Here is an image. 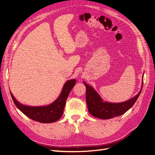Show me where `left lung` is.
I'll use <instances>...</instances> for the list:
<instances>
[{
    "instance_id": "8db88e82",
    "label": "left lung",
    "mask_w": 155,
    "mask_h": 155,
    "mask_svg": "<svg viewBox=\"0 0 155 155\" xmlns=\"http://www.w3.org/2000/svg\"><path fill=\"white\" fill-rule=\"evenodd\" d=\"M86 87V103L89 113L97 118L107 120L116 116H119L130 109L137 100L142 90V88L139 93L129 100L122 103H109L104 101L97 92L92 87L83 82Z\"/></svg>"
}]
</instances>
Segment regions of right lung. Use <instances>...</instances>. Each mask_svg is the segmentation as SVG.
Returning <instances> with one entry per match:
<instances>
[{"instance_id":"right-lung-1","label":"right lung","mask_w":155,"mask_h":155,"mask_svg":"<svg viewBox=\"0 0 155 155\" xmlns=\"http://www.w3.org/2000/svg\"><path fill=\"white\" fill-rule=\"evenodd\" d=\"M76 79L68 80L64 83L61 93L55 101L46 106L30 107L20 104L10 92L14 104L23 114L30 119L41 123H52L58 121L63 113L70 92L76 84Z\"/></svg>"}]
</instances>
